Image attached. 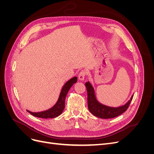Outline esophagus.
I'll use <instances>...</instances> for the list:
<instances>
[{"instance_id":"1","label":"esophagus","mask_w":154,"mask_h":154,"mask_svg":"<svg viewBox=\"0 0 154 154\" xmlns=\"http://www.w3.org/2000/svg\"><path fill=\"white\" fill-rule=\"evenodd\" d=\"M85 75H86V72L85 71H82L80 73H79V75H78L79 80L81 81H83V80H84Z\"/></svg>"}]
</instances>
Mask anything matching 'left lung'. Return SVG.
I'll return each instance as SVG.
<instances>
[{
  "mask_svg": "<svg viewBox=\"0 0 154 154\" xmlns=\"http://www.w3.org/2000/svg\"><path fill=\"white\" fill-rule=\"evenodd\" d=\"M85 86L87 91V101L88 108L91 112L96 117L102 119H109L116 118L123 114L127 110L130 104L134 95L125 105L119 107H110L100 103L97 100L94 88L90 82H86Z\"/></svg>",
  "mask_w": 154,
  "mask_h": 154,
  "instance_id": "1",
  "label": "left lung"
}]
</instances>
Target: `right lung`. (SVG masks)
<instances>
[{"instance_id": "1", "label": "right lung", "mask_w": 154, "mask_h": 154, "mask_svg": "<svg viewBox=\"0 0 154 154\" xmlns=\"http://www.w3.org/2000/svg\"><path fill=\"white\" fill-rule=\"evenodd\" d=\"M77 77H73L65 83V85L62 88L61 92H60L57 102L51 109L42 112H32L27 110V111L31 115L37 118L48 119L57 117V116H60L62 113V112L65 108V100H66V96L69 89L73 85L74 83L77 82Z\"/></svg>"}]
</instances>
